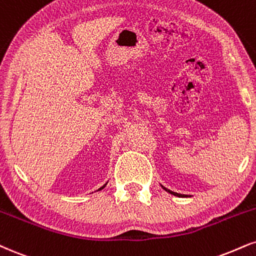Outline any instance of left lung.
<instances>
[{"label": "left lung", "mask_w": 256, "mask_h": 256, "mask_svg": "<svg viewBox=\"0 0 256 256\" xmlns=\"http://www.w3.org/2000/svg\"><path fill=\"white\" fill-rule=\"evenodd\" d=\"M162 187H163V186H162ZM163 190H167V192H169V193H170V194H173V196H186L184 194H180V193H175V192H173V190H169L166 188V187H163Z\"/></svg>", "instance_id": "8db88e82"}]
</instances>
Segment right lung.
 Masks as SVG:
<instances>
[{"mask_svg":"<svg viewBox=\"0 0 256 256\" xmlns=\"http://www.w3.org/2000/svg\"><path fill=\"white\" fill-rule=\"evenodd\" d=\"M104 186H106V184H104V186H102V187H101V188H98V190H102V188H104Z\"/></svg>","mask_w":256,"mask_h":256,"instance_id":"add662e5","label":"right lung"}]
</instances>
